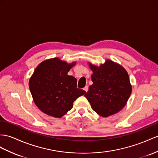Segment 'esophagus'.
Instances as JSON below:
<instances>
[{
  "instance_id": "obj_1",
  "label": "esophagus",
  "mask_w": 158,
  "mask_h": 158,
  "mask_svg": "<svg viewBox=\"0 0 158 158\" xmlns=\"http://www.w3.org/2000/svg\"><path fill=\"white\" fill-rule=\"evenodd\" d=\"M83 89H84V91H85V92H87V91H88V89H89V87H88L87 85H86L85 87L83 88Z\"/></svg>"
}]
</instances>
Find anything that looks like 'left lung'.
<instances>
[{
	"mask_svg": "<svg viewBox=\"0 0 158 158\" xmlns=\"http://www.w3.org/2000/svg\"><path fill=\"white\" fill-rule=\"evenodd\" d=\"M93 85L85 94L94 111L102 117L119 112L127 103L131 86L127 71L110 60L99 67L89 64Z\"/></svg>",
	"mask_w": 158,
	"mask_h": 158,
	"instance_id": "1",
	"label": "left lung"
}]
</instances>
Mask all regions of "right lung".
<instances>
[{
  "instance_id": "obj_1",
  "label": "right lung",
  "mask_w": 158,
  "mask_h": 158,
  "mask_svg": "<svg viewBox=\"0 0 158 158\" xmlns=\"http://www.w3.org/2000/svg\"><path fill=\"white\" fill-rule=\"evenodd\" d=\"M75 63L67 64L59 59L39 64L29 81L34 102L44 114L61 118L71 110L73 102L85 91L77 87V79L67 75Z\"/></svg>"
}]
</instances>
